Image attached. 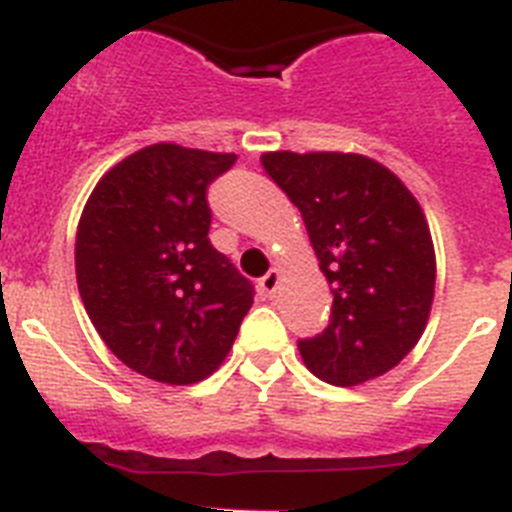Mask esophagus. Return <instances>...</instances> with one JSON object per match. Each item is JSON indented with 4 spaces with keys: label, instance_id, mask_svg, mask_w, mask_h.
<instances>
[{
    "label": "esophagus",
    "instance_id": "34e87169",
    "mask_svg": "<svg viewBox=\"0 0 512 512\" xmlns=\"http://www.w3.org/2000/svg\"><path fill=\"white\" fill-rule=\"evenodd\" d=\"M279 279H282V274H279L277 269H272V272L264 274V277L259 279V287H261V292H264V298H274V295H277Z\"/></svg>",
    "mask_w": 512,
    "mask_h": 512
}]
</instances>
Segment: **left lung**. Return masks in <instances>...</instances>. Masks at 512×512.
Returning a JSON list of instances; mask_svg holds the SVG:
<instances>
[{
	"instance_id": "obj_1",
	"label": "left lung",
	"mask_w": 512,
	"mask_h": 512,
	"mask_svg": "<svg viewBox=\"0 0 512 512\" xmlns=\"http://www.w3.org/2000/svg\"><path fill=\"white\" fill-rule=\"evenodd\" d=\"M261 165L303 214L334 295L323 334L298 342L305 368L342 388L393 370L435 298V248L414 194L355 152H264Z\"/></svg>"
}]
</instances>
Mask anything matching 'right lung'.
Here are the masks:
<instances>
[{"label": "right lung", "instance_id": "add662e5", "mask_svg": "<svg viewBox=\"0 0 512 512\" xmlns=\"http://www.w3.org/2000/svg\"><path fill=\"white\" fill-rule=\"evenodd\" d=\"M233 163V152L150 144L113 165L82 209L74 272L87 316L150 381L209 378L253 305L251 282L207 238V186Z\"/></svg>", "mask_w": 512, "mask_h": 512}]
</instances>
